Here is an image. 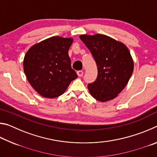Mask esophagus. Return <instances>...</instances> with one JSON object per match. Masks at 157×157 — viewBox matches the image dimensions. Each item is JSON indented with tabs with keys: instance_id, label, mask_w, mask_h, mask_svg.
<instances>
[{
	"instance_id": "esophagus-1",
	"label": "esophagus",
	"mask_w": 157,
	"mask_h": 157,
	"mask_svg": "<svg viewBox=\"0 0 157 157\" xmlns=\"http://www.w3.org/2000/svg\"><path fill=\"white\" fill-rule=\"evenodd\" d=\"M77 74H78V75L79 77H82V75H83L84 72L82 71H77Z\"/></svg>"
}]
</instances>
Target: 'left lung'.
I'll use <instances>...</instances> for the list:
<instances>
[{
    "mask_svg": "<svg viewBox=\"0 0 157 157\" xmlns=\"http://www.w3.org/2000/svg\"><path fill=\"white\" fill-rule=\"evenodd\" d=\"M79 38L97 64V78L88 84L90 94L100 102L114 99L126 86L134 71V62L128 48L104 34H82Z\"/></svg>",
    "mask_w": 157,
    "mask_h": 157,
    "instance_id": "8db88e82",
    "label": "left lung"
}]
</instances>
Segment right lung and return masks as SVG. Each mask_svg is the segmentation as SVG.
Listing matches in <instances>:
<instances>
[{"mask_svg":"<svg viewBox=\"0 0 157 157\" xmlns=\"http://www.w3.org/2000/svg\"><path fill=\"white\" fill-rule=\"evenodd\" d=\"M73 41L72 38L52 36L34 45L26 52L23 70L31 86L41 96H59L78 78L68 53Z\"/></svg>","mask_w":157,"mask_h":157,"instance_id":"1","label":"right lung"}]
</instances>
